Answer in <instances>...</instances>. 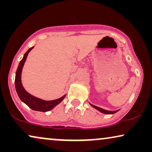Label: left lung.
<instances>
[{
  "mask_svg": "<svg viewBox=\"0 0 152 152\" xmlns=\"http://www.w3.org/2000/svg\"><path fill=\"white\" fill-rule=\"evenodd\" d=\"M91 107H93V108H95V109H96L97 110H98L99 111H100L101 113H104V114H113V113H115L116 112H118L119 110H117V111H107V110H105V109H102V108H99L98 107H96V106L95 105H93L90 104Z\"/></svg>",
  "mask_w": 152,
  "mask_h": 152,
  "instance_id": "1",
  "label": "left lung"
}]
</instances>
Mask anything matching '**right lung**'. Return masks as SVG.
I'll return each instance as SVG.
<instances>
[{"mask_svg": "<svg viewBox=\"0 0 152 152\" xmlns=\"http://www.w3.org/2000/svg\"><path fill=\"white\" fill-rule=\"evenodd\" d=\"M34 46L30 48L26 53L24 54L23 57L20 61L18 66L17 68L16 72V76H15V88L16 93L19 97L20 100L23 102H24L26 105H28L31 109L34 110V111H42V112H46L50 111L55 108L56 106L61 102L66 97V95L64 96L60 97L59 99H54V100L50 101H46L43 100L42 99L38 98V97H34L30 94L28 92L25 90L24 87L23 86L22 82H21V73L22 70L23 68L24 64L26 61L27 57H28V54L33 49Z\"/></svg>", "mask_w": 152, "mask_h": 152, "instance_id": "add662e5", "label": "right lung"}]
</instances>
